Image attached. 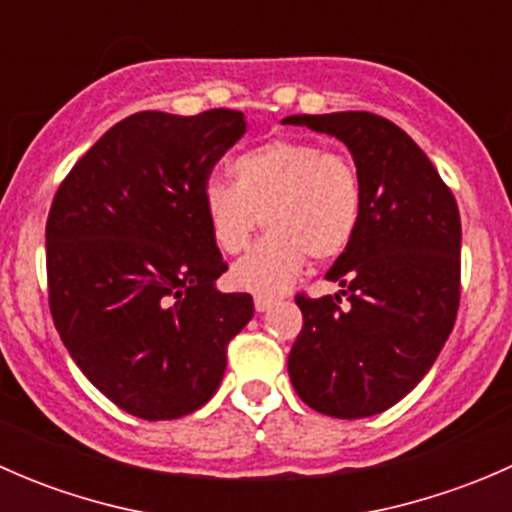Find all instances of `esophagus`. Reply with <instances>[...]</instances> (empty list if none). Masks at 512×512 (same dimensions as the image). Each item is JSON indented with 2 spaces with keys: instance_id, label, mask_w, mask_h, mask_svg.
Masks as SVG:
<instances>
[{
  "instance_id": "34e87169",
  "label": "esophagus",
  "mask_w": 512,
  "mask_h": 512,
  "mask_svg": "<svg viewBox=\"0 0 512 512\" xmlns=\"http://www.w3.org/2000/svg\"><path fill=\"white\" fill-rule=\"evenodd\" d=\"M272 307H275V299L265 297V294H257V297H255V309H257V312H270Z\"/></svg>"
}]
</instances>
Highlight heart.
<instances>
[{
  "instance_id": "b5f03b06",
  "label": "heart",
  "mask_w": 512,
  "mask_h": 512,
  "mask_svg": "<svg viewBox=\"0 0 512 512\" xmlns=\"http://www.w3.org/2000/svg\"><path fill=\"white\" fill-rule=\"evenodd\" d=\"M232 178L210 175L200 190L215 245L245 250L260 223L270 235L232 267L235 287L280 294L299 277L307 257L332 260L354 240L361 218V180L342 153L312 141H277L247 148L232 160Z\"/></svg>"
}]
</instances>
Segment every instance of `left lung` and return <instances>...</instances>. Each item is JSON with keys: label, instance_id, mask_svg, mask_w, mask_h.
<instances>
[{"label": "left lung", "instance_id": "obj_1", "mask_svg": "<svg viewBox=\"0 0 512 512\" xmlns=\"http://www.w3.org/2000/svg\"><path fill=\"white\" fill-rule=\"evenodd\" d=\"M282 123L339 138L361 180L354 240L327 272L342 289L334 297H297L304 327L289 352V379L299 399L324 416L381 414L428 374L456 322V198L414 138L386 118L339 111Z\"/></svg>", "mask_w": 512, "mask_h": 512}]
</instances>
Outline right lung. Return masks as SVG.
Segmentation results:
<instances>
[{"label": "right lung", "mask_w": 512, "mask_h": 512, "mask_svg": "<svg viewBox=\"0 0 512 512\" xmlns=\"http://www.w3.org/2000/svg\"><path fill=\"white\" fill-rule=\"evenodd\" d=\"M245 113L141 111L71 168L46 220L56 332L86 379L146 421L188 416L223 381L227 342L255 314L227 270L200 190Z\"/></svg>", "instance_id": "obj_1"}]
</instances>
